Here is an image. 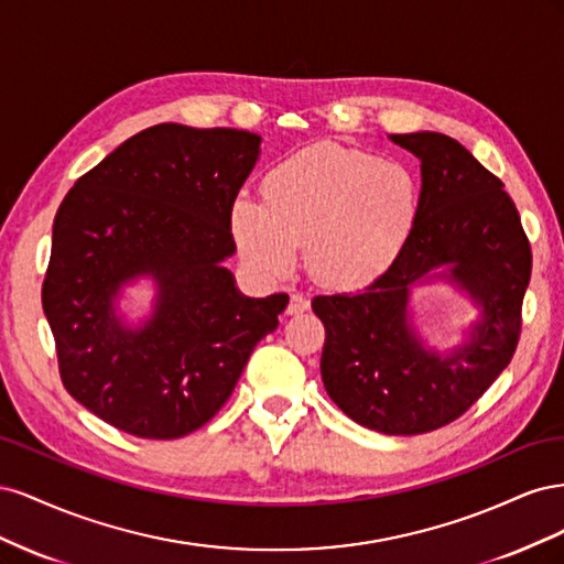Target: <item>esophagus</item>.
<instances>
[{
  "label": "esophagus",
  "instance_id": "obj_1",
  "mask_svg": "<svg viewBox=\"0 0 564 564\" xmlns=\"http://www.w3.org/2000/svg\"><path fill=\"white\" fill-rule=\"evenodd\" d=\"M311 308V301L301 296V294H292L289 296V305H286V315H301Z\"/></svg>",
  "mask_w": 564,
  "mask_h": 564
}]
</instances>
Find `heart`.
<instances>
[{
	"label": "heart",
	"instance_id": "1",
	"mask_svg": "<svg viewBox=\"0 0 564 564\" xmlns=\"http://www.w3.org/2000/svg\"><path fill=\"white\" fill-rule=\"evenodd\" d=\"M265 202L240 195L230 207L232 240L263 278L296 265L299 245L313 278L357 289L395 263L421 214V185L400 162L317 143L278 164Z\"/></svg>",
	"mask_w": 564,
	"mask_h": 564
}]
</instances>
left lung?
Wrapping results in <instances>:
<instances>
[{
    "mask_svg": "<svg viewBox=\"0 0 564 564\" xmlns=\"http://www.w3.org/2000/svg\"><path fill=\"white\" fill-rule=\"evenodd\" d=\"M421 162V214L406 247L379 280L355 294L315 296L327 329L319 371L334 404L383 435L447 425L497 381L520 338L532 251L513 199L445 133H390ZM445 283L474 317L454 347L422 334L411 299Z\"/></svg>",
    "mask_w": 564,
    "mask_h": 564,
    "instance_id": "1",
    "label": "left lung"
}]
</instances>
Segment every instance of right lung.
Segmentation results:
<instances>
[{"label":"right lung","mask_w":564,"mask_h":564,"mask_svg":"<svg viewBox=\"0 0 564 564\" xmlns=\"http://www.w3.org/2000/svg\"><path fill=\"white\" fill-rule=\"evenodd\" d=\"M259 158V133L158 124L58 207L44 315L63 386L115 429L148 440L202 429L278 329L289 296H245L224 265L237 251L230 207ZM139 283L151 286L141 314L128 308Z\"/></svg>","instance_id":"1"}]
</instances>
